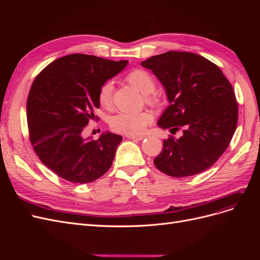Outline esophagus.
Returning a JSON list of instances; mask_svg holds the SVG:
<instances>
[{
  "instance_id": "obj_1",
  "label": "esophagus",
  "mask_w": 260,
  "mask_h": 260,
  "mask_svg": "<svg viewBox=\"0 0 260 260\" xmlns=\"http://www.w3.org/2000/svg\"><path fill=\"white\" fill-rule=\"evenodd\" d=\"M128 139H131V140H138V141H141L143 140L145 137L144 136H138V135H127L125 136Z\"/></svg>"
}]
</instances>
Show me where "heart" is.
<instances>
[{
  "label": "heart",
  "mask_w": 260,
  "mask_h": 260,
  "mask_svg": "<svg viewBox=\"0 0 260 260\" xmlns=\"http://www.w3.org/2000/svg\"><path fill=\"white\" fill-rule=\"evenodd\" d=\"M127 82L133 88L146 94L145 100L148 104H157L158 100L152 93L155 89V82L152 76L143 69H135L130 72L125 77ZM113 84L112 82H105L102 84L99 91V103L105 109H111L113 107ZM153 116L148 112L139 113H120L114 116L111 120V127L113 130L127 135H139L142 133L147 125L152 122Z\"/></svg>",
  "instance_id": "heart-1"
}]
</instances>
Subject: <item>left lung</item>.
<instances>
[{"label": "left lung", "mask_w": 260, "mask_h": 260, "mask_svg": "<svg viewBox=\"0 0 260 260\" xmlns=\"http://www.w3.org/2000/svg\"><path fill=\"white\" fill-rule=\"evenodd\" d=\"M166 91L169 106L157 124L179 139L164 140L154 159L170 177H188L211 167L221 156L238 124V103L231 83L214 62L190 52L169 51L141 62Z\"/></svg>", "instance_id": "8db88e82"}]
</instances>
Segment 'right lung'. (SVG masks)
Here are the masks:
<instances>
[{"label":"right lung","mask_w":260,"mask_h":260,"mask_svg":"<svg viewBox=\"0 0 260 260\" xmlns=\"http://www.w3.org/2000/svg\"><path fill=\"white\" fill-rule=\"evenodd\" d=\"M127 65L128 60L72 54L52 61L35 79L27 101L30 142L58 177L84 184L111 168L122 137L106 131L92 140L83 130L95 119L102 84Z\"/></svg>","instance_id":"add662e5"}]
</instances>
